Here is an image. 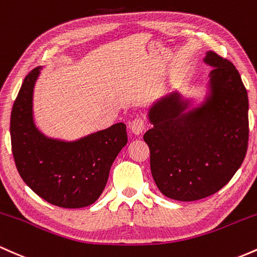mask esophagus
<instances>
[{
	"mask_svg": "<svg viewBox=\"0 0 257 257\" xmlns=\"http://www.w3.org/2000/svg\"><path fill=\"white\" fill-rule=\"evenodd\" d=\"M144 127H146V119H144L143 115H137L132 122L130 123V128H131L132 134L135 135H141L143 132Z\"/></svg>",
	"mask_w": 257,
	"mask_h": 257,
	"instance_id": "1",
	"label": "esophagus"
}]
</instances>
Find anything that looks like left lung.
<instances>
[{"instance_id":"obj_1","label":"left lung","mask_w":257,"mask_h":257,"mask_svg":"<svg viewBox=\"0 0 257 257\" xmlns=\"http://www.w3.org/2000/svg\"><path fill=\"white\" fill-rule=\"evenodd\" d=\"M204 62L211 94L205 104L184 111L176 92L149 111L153 128L143 140L151 152L152 176L159 191L181 201L215 194L243 164L249 142V99L237 68L215 52Z\"/></svg>"}]
</instances>
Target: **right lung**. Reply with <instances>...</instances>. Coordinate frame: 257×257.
Here are the masks:
<instances>
[{
  "label": "right lung",
  "instance_id": "obj_1",
  "mask_svg": "<svg viewBox=\"0 0 257 257\" xmlns=\"http://www.w3.org/2000/svg\"><path fill=\"white\" fill-rule=\"evenodd\" d=\"M37 68L25 76L11 114V142L20 177L46 201L77 209L102 194L111 164L127 143L126 125L115 123L76 142L45 137L33 119V92Z\"/></svg>",
  "mask_w": 257,
  "mask_h": 257
}]
</instances>
